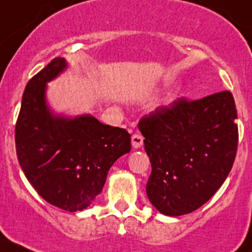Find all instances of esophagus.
Wrapping results in <instances>:
<instances>
[{"label": "esophagus", "mask_w": 252, "mask_h": 252, "mask_svg": "<svg viewBox=\"0 0 252 252\" xmlns=\"http://www.w3.org/2000/svg\"><path fill=\"white\" fill-rule=\"evenodd\" d=\"M131 142H132V146L135 149L141 148L142 142H144V137H142L141 133H133L132 137H131Z\"/></svg>", "instance_id": "1"}]
</instances>
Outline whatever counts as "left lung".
<instances>
[{"label":"left lung","mask_w":252,"mask_h":252,"mask_svg":"<svg viewBox=\"0 0 252 252\" xmlns=\"http://www.w3.org/2000/svg\"><path fill=\"white\" fill-rule=\"evenodd\" d=\"M230 91L175 99L139 122L150 158L149 201L160 213L182 216L203 206L223 184L239 145Z\"/></svg>","instance_id":"obj_1"}]
</instances>
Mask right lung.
I'll use <instances>...</instances> for the list:
<instances>
[{"mask_svg":"<svg viewBox=\"0 0 252 252\" xmlns=\"http://www.w3.org/2000/svg\"><path fill=\"white\" fill-rule=\"evenodd\" d=\"M65 66L64 58H54L28 82L15 142L20 166L35 190L48 203L77 212L102 192L113 162L131 150V135L90 115H51L45 104L46 83Z\"/></svg>","mask_w":252,"mask_h":252,"instance_id":"right-lung-1","label":"right lung"}]
</instances>
